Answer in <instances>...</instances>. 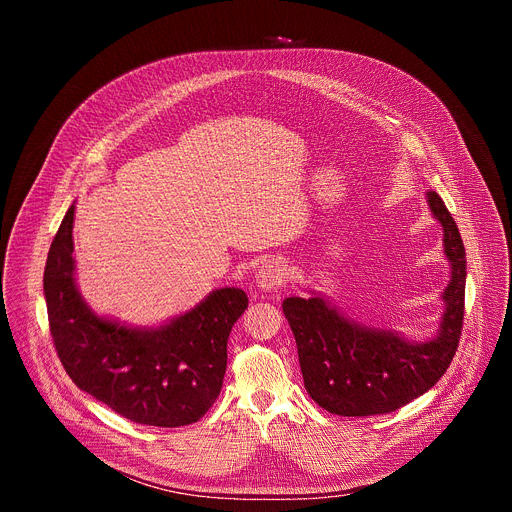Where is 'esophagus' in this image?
<instances>
[{"mask_svg":"<svg viewBox=\"0 0 512 512\" xmlns=\"http://www.w3.org/2000/svg\"><path fill=\"white\" fill-rule=\"evenodd\" d=\"M285 281V265L279 259H269L265 261L257 273H255V283L261 291H273Z\"/></svg>","mask_w":512,"mask_h":512,"instance_id":"obj_1","label":"esophagus"}]
</instances>
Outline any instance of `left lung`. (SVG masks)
Wrapping results in <instances>:
<instances>
[{
    "label": "left lung",
    "instance_id": "obj_1",
    "mask_svg": "<svg viewBox=\"0 0 512 512\" xmlns=\"http://www.w3.org/2000/svg\"><path fill=\"white\" fill-rule=\"evenodd\" d=\"M431 216L444 231L450 279L442 291V316L427 340H409L391 328L348 318L324 294L285 298L281 308L294 332L304 387L326 411L367 417L395 411L429 391L448 371L456 354L466 291V251L444 200L425 196Z\"/></svg>",
    "mask_w": 512,
    "mask_h": 512
}]
</instances>
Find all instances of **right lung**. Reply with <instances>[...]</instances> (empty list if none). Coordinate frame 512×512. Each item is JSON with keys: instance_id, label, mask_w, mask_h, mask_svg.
<instances>
[{"instance_id": "1", "label": "right lung", "mask_w": 512, "mask_h": 512, "mask_svg": "<svg viewBox=\"0 0 512 512\" xmlns=\"http://www.w3.org/2000/svg\"><path fill=\"white\" fill-rule=\"evenodd\" d=\"M75 202L62 218L44 269L52 340L64 371L81 391L119 415L156 427L198 421L221 393L227 342L247 310L239 287H218L188 312L158 326L97 314L83 298L72 257Z\"/></svg>"}]
</instances>
